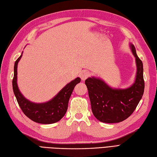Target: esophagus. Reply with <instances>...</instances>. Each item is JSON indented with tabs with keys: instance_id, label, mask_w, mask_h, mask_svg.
I'll list each match as a JSON object with an SVG mask.
<instances>
[{
	"instance_id": "esophagus-1",
	"label": "esophagus",
	"mask_w": 157,
	"mask_h": 157,
	"mask_svg": "<svg viewBox=\"0 0 157 157\" xmlns=\"http://www.w3.org/2000/svg\"><path fill=\"white\" fill-rule=\"evenodd\" d=\"M89 73L86 71H82L81 72V74H80V77L81 78L82 81H85V79L89 77Z\"/></svg>"
}]
</instances>
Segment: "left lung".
Wrapping results in <instances>:
<instances>
[{
    "instance_id": "1",
    "label": "left lung",
    "mask_w": 157,
    "mask_h": 157,
    "mask_svg": "<svg viewBox=\"0 0 157 157\" xmlns=\"http://www.w3.org/2000/svg\"><path fill=\"white\" fill-rule=\"evenodd\" d=\"M136 58L137 72L135 81L127 89H113L103 80L89 77L85 81L92 112L97 120L104 123H118L130 117L142 99L144 90L143 64L130 44Z\"/></svg>"
}]
</instances>
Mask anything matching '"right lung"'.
I'll return each instance as SVG.
<instances>
[{
    "label": "right lung",
    "mask_w": 157,
    "mask_h": 157,
    "mask_svg": "<svg viewBox=\"0 0 157 157\" xmlns=\"http://www.w3.org/2000/svg\"><path fill=\"white\" fill-rule=\"evenodd\" d=\"M21 55L15 62L13 89L17 102L25 116L35 122L50 124L57 122L64 117L68 109L70 97L75 86L81 82V78H76L66 85L56 95L48 102L36 103L31 102L22 95L17 86V65Z\"/></svg>",
    "instance_id": "add662e5"
}]
</instances>
